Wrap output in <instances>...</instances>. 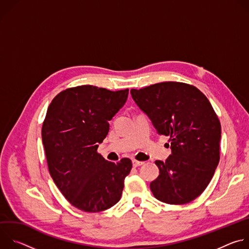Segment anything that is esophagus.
Returning <instances> with one entry per match:
<instances>
[{"mask_svg": "<svg viewBox=\"0 0 249 249\" xmlns=\"http://www.w3.org/2000/svg\"><path fill=\"white\" fill-rule=\"evenodd\" d=\"M132 163H133V166H134V167H137V166H140V165H142V164H144L145 162H144V161L137 160H132Z\"/></svg>", "mask_w": 249, "mask_h": 249, "instance_id": "obj_1", "label": "esophagus"}]
</instances>
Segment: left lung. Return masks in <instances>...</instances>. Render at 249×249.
I'll list each match as a JSON object with an SVG mask.
<instances>
[{
    "label": "left lung",
    "mask_w": 249,
    "mask_h": 249,
    "mask_svg": "<svg viewBox=\"0 0 249 249\" xmlns=\"http://www.w3.org/2000/svg\"><path fill=\"white\" fill-rule=\"evenodd\" d=\"M139 107L160 135L169 137L171 155L157 160L154 196L166 204L183 205L200 196L220 161L221 123L206 95L196 87L163 82L131 89Z\"/></svg>",
    "instance_id": "8db88e82"
}]
</instances>
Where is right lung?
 Here are the masks:
<instances>
[{
    "instance_id": "add662e5",
    "label": "right lung",
    "mask_w": 249,
    "mask_h": 249,
    "mask_svg": "<svg viewBox=\"0 0 249 249\" xmlns=\"http://www.w3.org/2000/svg\"><path fill=\"white\" fill-rule=\"evenodd\" d=\"M128 92L84 85L62 90L48 106L41 135L50 175L64 197L84 212L104 211L121 198L132 161H108L97 148Z\"/></svg>"
}]
</instances>
